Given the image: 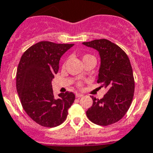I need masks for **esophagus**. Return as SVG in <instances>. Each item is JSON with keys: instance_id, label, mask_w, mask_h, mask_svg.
<instances>
[{"instance_id": "obj_1", "label": "esophagus", "mask_w": 153, "mask_h": 153, "mask_svg": "<svg viewBox=\"0 0 153 153\" xmlns=\"http://www.w3.org/2000/svg\"><path fill=\"white\" fill-rule=\"evenodd\" d=\"M76 98H81L83 96V94H76Z\"/></svg>"}]
</instances>
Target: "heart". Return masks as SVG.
<instances>
[{"instance_id":"1","label":"heart","mask_w":153,"mask_h":153,"mask_svg":"<svg viewBox=\"0 0 153 153\" xmlns=\"http://www.w3.org/2000/svg\"><path fill=\"white\" fill-rule=\"evenodd\" d=\"M90 57H93L92 55H85L82 58V59H87V58H90Z\"/></svg>"}]
</instances>
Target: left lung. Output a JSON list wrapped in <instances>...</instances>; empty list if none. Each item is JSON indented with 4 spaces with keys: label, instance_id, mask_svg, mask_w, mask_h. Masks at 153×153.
<instances>
[{
    "label": "left lung",
    "instance_id": "obj_1",
    "mask_svg": "<svg viewBox=\"0 0 153 153\" xmlns=\"http://www.w3.org/2000/svg\"><path fill=\"white\" fill-rule=\"evenodd\" d=\"M82 44L99 53L101 65L98 83L107 90L102 99L92 97L93 105L86 111L90 121L106 126L117 122L130 107L135 82L128 55L117 44L108 39H95Z\"/></svg>",
    "mask_w": 153,
    "mask_h": 153
}]
</instances>
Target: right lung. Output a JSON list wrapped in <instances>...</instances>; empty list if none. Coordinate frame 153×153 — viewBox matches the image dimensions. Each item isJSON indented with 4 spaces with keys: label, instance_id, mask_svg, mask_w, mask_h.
I'll return each instance as SVG.
<instances>
[{
    "label": "right lung",
    "instance_id": "right-lung-1",
    "mask_svg": "<svg viewBox=\"0 0 153 153\" xmlns=\"http://www.w3.org/2000/svg\"><path fill=\"white\" fill-rule=\"evenodd\" d=\"M74 44L41 41L25 51L16 71V91L23 108L37 124L52 128L66 120L75 96L72 92L55 98L51 81L59 71L60 58Z\"/></svg>",
    "mask_w": 153,
    "mask_h": 153
}]
</instances>
